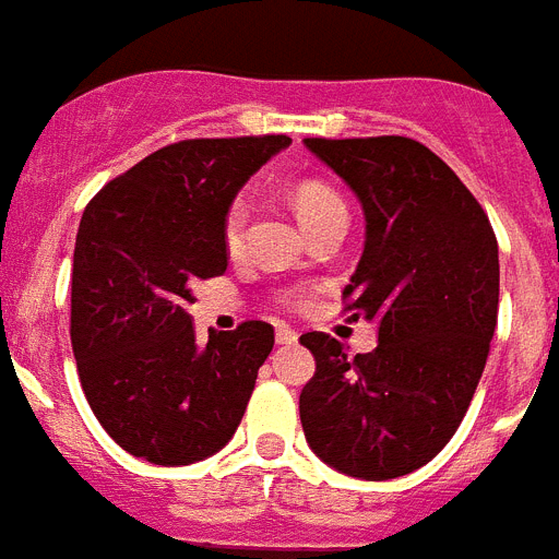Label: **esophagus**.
I'll return each instance as SVG.
<instances>
[{
    "label": "esophagus",
    "mask_w": 559,
    "mask_h": 559,
    "mask_svg": "<svg viewBox=\"0 0 559 559\" xmlns=\"http://www.w3.org/2000/svg\"><path fill=\"white\" fill-rule=\"evenodd\" d=\"M297 331L288 329V325H280V329H276V343L280 345H294L297 343Z\"/></svg>",
    "instance_id": "1"
}]
</instances>
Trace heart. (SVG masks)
I'll use <instances>...</instances> for the list:
<instances>
[{
  "mask_svg": "<svg viewBox=\"0 0 559 559\" xmlns=\"http://www.w3.org/2000/svg\"><path fill=\"white\" fill-rule=\"evenodd\" d=\"M290 205H294V211H297L299 223L306 225L308 230H311L313 225L331 219V216L345 214V202L340 200V193H336L334 188L317 182V179H302V182H297V186L290 188ZM242 234H246V205H242L239 200H234L223 216L225 251L228 253L237 251V248L242 246ZM283 302H288V306H299L302 297H299V294H285Z\"/></svg>",
  "mask_w": 559,
  "mask_h": 559,
  "instance_id": "obj_1",
  "label": "heart"
}]
</instances>
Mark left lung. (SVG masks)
<instances>
[{"instance_id":"obj_1","label":"left lung","mask_w":559,"mask_h":559,"mask_svg":"<svg viewBox=\"0 0 559 559\" xmlns=\"http://www.w3.org/2000/svg\"><path fill=\"white\" fill-rule=\"evenodd\" d=\"M306 147L366 211V251L345 311L380 325L348 357L334 336L299 343L317 371L299 394L308 445L359 479H394L435 460L463 423L486 368L500 306L497 237L454 170L408 136L322 140Z\"/></svg>"}]
</instances>
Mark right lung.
Wrapping results in <instances>:
<instances>
[{
  "label": "right lung",
  "mask_w": 559,
  "mask_h": 559,
  "mask_svg": "<svg viewBox=\"0 0 559 559\" xmlns=\"http://www.w3.org/2000/svg\"><path fill=\"white\" fill-rule=\"evenodd\" d=\"M285 133L182 140L110 179L82 214L71 345L99 426L128 454L188 465L234 437L274 348L262 320L193 336L197 280L225 274L223 216Z\"/></svg>",
  "instance_id": "obj_1"
}]
</instances>
